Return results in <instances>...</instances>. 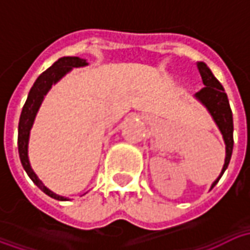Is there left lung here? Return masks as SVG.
I'll return each mask as SVG.
<instances>
[{
    "mask_svg": "<svg viewBox=\"0 0 250 250\" xmlns=\"http://www.w3.org/2000/svg\"><path fill=\"white\" fill-rule=\"evenodd\" d=\"M197 68H198L199 75L202 77V83H204L205 87L195 93L194 96L204 104L210 112V115L213 116L215 125H218L221 134H222L226 146L225 163H224V167L221 170L218 178L215 179L211 185V188H213L217 185V182L220 181L222 174L225 173L228 165L230 162L231 152H233V115H231V109L225 89L221 85V83L215 79L214 75L211 73L209 66L201 62L197 64Z\"/></svg>",
    "mask_w": 250,
    "mask_h": 250,
    "instance_id": "8db88e82",
    "label": "left lung"
}]
</instances>
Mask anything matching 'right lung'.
Here are the masks:
<instances>
[{"instance_id": "add662e5", "label": "right lung", "mask_w": 250, "mask_h": 250, "mask_svg": "<svg viewBox=\"0 0 250 250\" xmlns=\"http://www.w3.org/2000/svg\"><path fill=\"white\" fill-rule=\"evenodd\" d=\"M88 65L87 60L80 59V57L75 56H66L59 59L56 62H53V65L49 66L45 72H42L40 76L37 77V80L33 84V87L30 88L28 99L25 102L24 107H22V112L20 116L19 122V154L22 167L29 175V178L33 181V184L37 188L42 190L46 195H49L52 198L57 199V201H66L68 198L62 197L59 194L53 193L49 188H46L45 185L42 184L40 178L36 175L33 168L30 166L29 158H28V143H29V134L30 128L33 125L37 111L40 108L41 103L44 100L48 91L51 89L53 84H56L62 77H64L72 68H79V66Z\"/></svg>"}]
</instances>
